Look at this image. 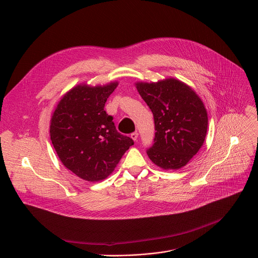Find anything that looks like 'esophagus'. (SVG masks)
I'll use <instances>...</instances> for the list:
<instances>
[{"mask_svg": "<svg viewBox=\"0 0 258 258\" xmlns=\"http://www.w3.org/2000/svg\"><path fill=\"white\" fill-rule=\"evenodd\" d=\"M138 137H139V134L137 132H134L131 134V138L134 140V141H137L138 140Z\"/></svg>", "mask_w": 258, "mask_h": 258, "instance_id": "1", "label": "esophagus"}]
</instances>
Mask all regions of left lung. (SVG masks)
Here are the masks:
<instances>
[{
  "label": "left lung",
  "instance_id": "obj_1",
  "mask_svg": "<svg viewBox=\"0 0 258 258\" xmlns=\"http://www.w3.org/2000/svg\"><path fill=\"white\" fill-rule=\"evenodd\" d=\"M136 86L154 116V144L147 154L163 169L185 166L206 137L208 117L203 102L189 86L175 79Z\"/></svg>",
  "mask_w": 258,
  "mask_h": 258
}]
</instances>
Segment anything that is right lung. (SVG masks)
Here are the masks:
<instances>
[{
    "mask_svg": "<svg viewBox=\"0 0 258 258\" xmlns=\"http://www.w3.org/2000/svg\"><path fill=\"white\" fill-rule=\"evenodd\" d=\"M117 85L75 87L62 97L51 118L50 136L58 157L88 181L106 178L134 145L133 139L116 131L113 117L104 110Z\"/></svg>",
    "mask_w": 258,
    "mask_h": 258,
    "instance_id": "1",
    "label": "right lung"
}]
</instances>
